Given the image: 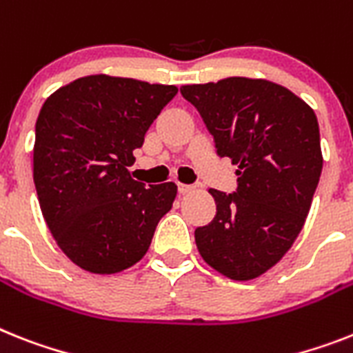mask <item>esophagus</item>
Masks as SVG:
<instances>
[{
    "label": "esophagus",
    "mask_w": 353,
    "mask_h": 353,
    "mask_svg": "<svg viewBox=\"0 0 353 353\" xmlns=\"http://www.w3.org/2000/svg\"><path fill=\"white\" fill-rule=\"evenodd\" d=\"M177 190H179V194H190V192L195 190V186L186 185V183H179V185H177Z\"/></svg>",
    "instance_id": "1"
}]
</instances>
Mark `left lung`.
<instances>
[{
    "label": "left lung",
    "mask_w": 353,
    "mask_h": 353,
    "mask_svg": "<svg viewBox=\"0 0 353 353\" xmlns=\"http://www.w3.org/2000/svg\"><path fill=\"white\" fill-rule=\"evenodd\" d=\"M199 111L217 154L236 165V192L210 188L217 213L195 230L210 268L245 282L276 265L309 215L323 168L318 118L283 85L228 77L183 85Z\"/></svg>",
    "instance_id": "obj_1"
}]
</instances>
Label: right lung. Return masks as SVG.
<instances>
[{
	"label": "right lung",
	"instance_id": "right-lung-1",
	"mask_svg": "<svg viewBox=\"0 0 353 353\" xmlns=\"http://www.w3.org/2000/svg\"><path fill=\"white\" fill-rule=\"evenodd\" d=\"M176 93V85L100 73L62 85L43 103L34 143L37 199L62 253L84 271L132 268L170 212L176 183L147 188L129 167Z\"/></svg>",
	"mask_w": 353,
	"mask_h": 353
}]
</instances>
